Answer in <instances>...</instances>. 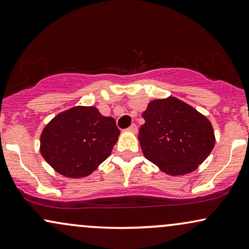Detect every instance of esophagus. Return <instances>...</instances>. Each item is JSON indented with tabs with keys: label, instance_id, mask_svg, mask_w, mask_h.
Returning <instances> with one entry per match:
<instances>
[{
	"label": "esophagus",
	"instance_id": "1",
	"mask_svg": "<svg viewBox=\"0 0 249 249\" xmlns=\"http://www.w3.org/2000/svg\"><path fill=\"white\" fill-rule=\"evenodd\" d=\"M128 131H130V133H133V134H136L137 133V125L133 124L129 128H128Z\"/></svg>",
	"mask_w": 249,
	"mask_h": 249
}]
</instances>
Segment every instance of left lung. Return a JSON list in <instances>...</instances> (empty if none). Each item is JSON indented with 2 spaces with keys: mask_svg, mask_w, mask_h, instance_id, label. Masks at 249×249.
Segmentation results:
<instances>
[{
  "mask_svg": "<svg viewBox=\"0 0 249 249\" xmlns=\"http://www.w3.org/2000/svg\"><path fill=\"white\" fill-rule=\"evenodd\" d=\"M142 116L139 140L144 157L168 176L195 171L213 151L211 122L176 97L150 101Z\"/></svg>",
  "mask_w": 249,
  "mask_h": 249,
  "instance_id": "left-lung-1",
  "label": "left lung"
}]
</instances>
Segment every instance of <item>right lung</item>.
<instances>
[{"label": "right lung", "mask_w": 249, "mask_h": 249, "mask_svg": "<svg viewBox=\"0 0 249 249\" xmlns=\"http://www.w3.org/2000/svg\"><path fill=\"white\" fill-rule=\"evenodd\" d=\"M120 135L115 120L97 107L75 106L52 119L40 136V153L57 173L88 177L112 152Z\"/></svg>", "instance_id": "add662e5"}]
</instances>
